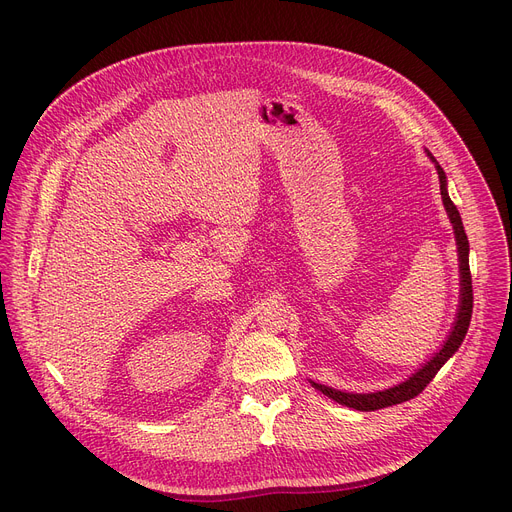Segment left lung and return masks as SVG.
<instances>
[{"label": "left lung", "mask_w": 512, "mask_h": 512, "mask_svg": "<svg viewBox=\"0 0 512 512\" xmlns=\"http://www.w3.org/2000/svg\"><path fill=\"white\" fill-rule=\"evenodd\" d=\"M427 155L432 157V161L436 164L438 170V178H440V195L446 207V213L450 218L452 230H454V238H456V249H459V274H461V301H459V313H456L454 326L448 334V338L444 340L440 351L429 359L425 365H421V369H417L409 380L400 382L388 390H380V392H369V394H353V392H342V390H334L330 386L324 384H315L311 382V386L315 390H319L321 394H326L328 398L336 400L338 405H344L348 409H357V411H378V409H386L392 405H400V402H407L411 398H415L417 394H421L425 390V386L436 378V373L442 369V365L459 351V346L465 340V334L469 330V321H471V313H473V286H471V272H469V240L463 228V220L461 213L456 209V205L450 201L448 197V188H446V174L440 168L438 161L434 159V155L427 151Z\"/></svg>", "instance_id": "1"}]
</instances>
